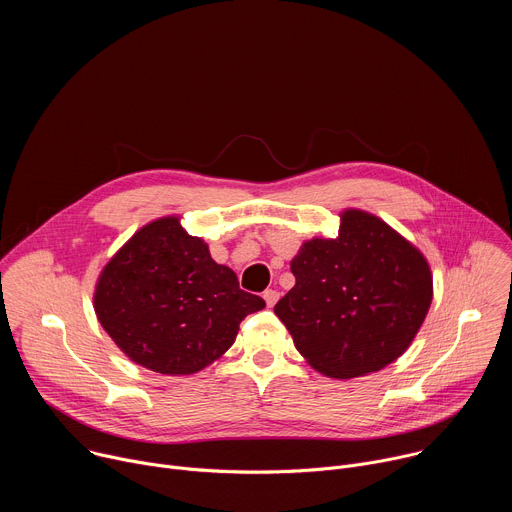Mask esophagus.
<instances>
[{
  "label": "esophagus",
  "mask_w": 512,
  "mask_h": 512,
  "mask_svg": "<svg viewBox=\"0 0 512 512\" xmlns=\"http://www.w3.org/2000/svg\"><path fill=\"white\" fill-rule=\"evenodd\" d=\"M263 300H265V304L269 308H273L277 304V300H279V291L277 289H265L263 291Z\"/></svg>",
  "instance_id": "obj_1"
}]
</instances>
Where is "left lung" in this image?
<instances>
[{"mask_svg":"<svg viewBox=\"0 0 512 512\" xmlns=\"http://www.w3.org/2000/svg\"><path fill=\"white\" fill-rule=\"evenodd\" d=\"M296 285L277 318L312 367L354 379L395 362L419 332L433 298L423 253L379 216L340 212L336 239H310L291 259Z\"/></svg>","mask_w":512,"mask_h":512,"instance_id":"obj_1","label":"left lung"}]
</instances>
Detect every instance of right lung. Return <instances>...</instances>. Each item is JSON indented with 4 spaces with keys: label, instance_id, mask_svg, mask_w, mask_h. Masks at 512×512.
<instances>
[{
    "label": "right lung",
    "instance_id": "1",
    "mask_svg": "<svg viewBox=\"0 0 512 512\" xmlns=\"http://www.w3.org/2000/svg\"><path fill=\"white\" fill-rule=\"evenodd\" d=\"M95 314L141 367L162 375H192L221 358L245 316L265 308L218 265L200 237L178 216L141 227L103 267L93 296Z\"/></svg>",
    "mask_w": 512,
    "mask_h": 512
}]
</instances>
